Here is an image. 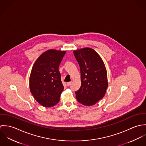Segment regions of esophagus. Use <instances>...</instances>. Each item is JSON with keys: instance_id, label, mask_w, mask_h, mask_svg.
Listing matches in <instances>:
<instances>
[{"instance_id": "obj_1", "label": "esophagus", "mask_w": 146, "mask_h": 146, "mask_svg": "<svg viewBox=\"0 0 146 146\" xmlns=\"http://www.w3.org/2000/svg\"><path fill=\"white\" fill-rule=\"evenodd\" d=\"M71 82H68V83H67L66 85H67V86H70L71 85Z\"/></svg>"}]
</instances>
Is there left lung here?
Here are the masks:
<instances>
[{
  "mask_svg": "<svg viewBox=\"0 0 146 146\" xmlns=\"http://www.w3.org/2000/svg\"><path fill=\"white\" fill-rule=\"evenodd\" d=\"M74 54L81 73L82 85L75 92L76 99L85 106L94 105L104 97L108 86L104 62L100 56L90 48L74 50Z\"/></svg>",
  "mask_w": 146,
  "mask_h": 146,
  "instance_id": "left-lung-1",
  "label": "left lung"
}]
</instances>
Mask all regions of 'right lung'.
I'll return each instance as SVG.
<instances>
[{
    "label": "right lung",
    "instance_id": "right-lung-1",
    "mask_svg": "<svg viewBox=\"0 0 146 146\" xmlns=\"http://www.w3.org/2000/svg\"><path fill=\"white\" fill-rule=\"evenodd\" d=\"M66 51L49 49L42 54L34 63L30 76L31 94L42 106L57 104L64 87L58 70Z\"/></svg>",
    "mask_w": 146,
    "mask_h": 146
}]
</instances>
